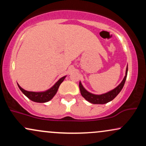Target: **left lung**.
<instances>
[{"label":"left lung","instance_id":"obj_1","mask_svg":"<svg viewBox=\"0 0 146 146\" xmlns=\"http://www.w3.org/2000/svg\"><path fill=\"white\" fill-rule=\"evenodd\" d=\"M127 73H128V66L126 68V72H125V75L123 78V80H122V82L118 86L116 87L115 89L110 90L108 93H105V94L102 95H94L90 93L89 92H88L87 90L84 88L82 85L81 82L79 84V86H80V90L81 95H82V97L85 100H87L88 102H90L92 104H106L108 102L113 100L115 97L117 96L119 93H120L122 88H123V86H124V84L126 80L127 77Z\"/></svg>","mask_w":146,"mask_h":146}]
</instances>
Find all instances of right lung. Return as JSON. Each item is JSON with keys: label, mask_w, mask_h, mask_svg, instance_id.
Listing matches in <instances>:
<instances>
[{"label": "right lung", "mask_w": 146, "mask_h": 146, "mask_svg": "<svg viewBox=\"0 0 146 146\" xmlns=\"http://www.w3.org/2000/svg\"><path fill=\"white\" fill-rule=\"evenodd\" d=\"M65 76L63 78H60L59 80L56 83V84L53 86H52L50 89L45 92H30V91H27L22 88L18 84V87H19L20 90H21L25 96L27 97L29 100H31V101L35 102H38V103H44V102H48L49 100H51L52 98L54 97V95L56 94L57 91H58V88H59L60 85L61 84V83L64 80Z\"/></svg>", "instance_id": "right-lung-1"}]
</instances>
